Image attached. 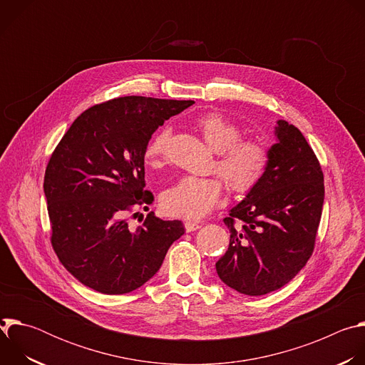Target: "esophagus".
<instances>
[{"label": "esophagus", "instance_id": "esophagus-1", "mask_svg": "<svg viewBox=\"0 0 365 365\" xmlns=\"http://www.w3.org/2000/svg\"><path fill=\"white\" fill-rule=\"evenodd\" d=\"M202 225L200 222H196V221H185V230L186 232H193L196 230H199Z\"/></svg>", "mask_w": 365, "mask_h": 365}]
</instances>
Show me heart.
Wrapping results in <instances>:
<instances>
[{
  "instance_id": "1",
  "label": "heart",
  "mask_w": 365,
  "mask_h": 365,
  "mask_svg": "<svg viewBox=\"0 0 365 365\" xmlns=\"http://www.w3.org/2000/svg\"><path fill=\"white\" fill-rule=\"evenodd\" d=\"M203 140L217 153L215 168L234 193H247L263 179L269 162V147L257 137H241V128L221 114L210 113L196 121ZM170 128L155 133L145 145L144 162L158 169L166 160ZM222 195L218 178L183 176L162 195L163 210L176 217L197 220L211 212Z\"/></svg>"
}]
</instances>
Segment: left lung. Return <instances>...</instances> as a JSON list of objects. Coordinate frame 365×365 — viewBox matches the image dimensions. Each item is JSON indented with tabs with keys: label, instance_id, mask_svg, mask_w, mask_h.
<instances>
[{
	"label": "left lung",
	"instance_id": "1",
	"mask_svg": "<svg viewBox=\"0 0 365 365\" xmlns=\"http://www.w3.org/2000/svg\"><path fill=\"white\" fill-rule=\"evenodd\" d=\"M263 179L224 224L230 247L215 267L231 289L262 296L287 284L314 252L325 197L324 173L303 134L279 120Z\"/></svg>",
	"mask_w": 365,
	"mask_h": 365
}]
</instances>
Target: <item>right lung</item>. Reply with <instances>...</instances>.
I'll return each mask as SVG.
<instances>
[{"label":"right lung","instance_id":"obj_1","mask_svg":"<svg viewBox=\"0 0 365 365\" xmlns=\"http://www.w3.org/2000/svg\"><path fill=\"white\" fill-rule=\"evenodd\" d=\"M193 101L123 96L91 107L66 131L48 160L44 196L51 245L65 269L103 293H130L159 272L182 221L150 212L143 225L125 220L150 205L144 150L153 133Z\"/></svg>","mask_w":365,"mask_h":365}]
</instances>
